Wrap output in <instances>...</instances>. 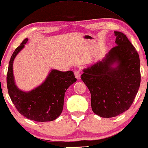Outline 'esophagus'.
I'll return each instance as SVG.
<instances>
[{"label": "esophagus", "instance_id": "34e87169", "mask_svg": "<svg viewBox=\"0 0 148 148\" xmlns=\"http://www.w3.org/2000/svg\"><path fill=\"white\" fill-rule=\"evenodd\" d=\"M74 74H75V76L77 79H79L80 78V75H81V72L79 70H77L74 72Z\"/></svg>", "mask_w": 148, "mask_h": 148}]
</instances>
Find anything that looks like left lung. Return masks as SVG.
I'll use <instances>...</instances> for the list:
<instances>
[{
    "label": "left lung",
    "instance_id": "obj_1",
    "mask_svg": "<svg viewBox=\"0 0 148 148\" xmlns=\"http://www.w3.org/2000/svg\"><path fill=\"white\" fill-rule=\"evenodd\" d=\"M114 34L116 46L103 61L85 69L82 75L90 90L92 111L103 118L115 117L128 110L140 84L138 52L124 34ZM114 62L118 65L112 68Z\"/></svg>",
    "mask_w": 148,
    "mask_h": 148
}]
</instances>
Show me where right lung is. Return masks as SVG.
I'll list each match as a JSON object with an SVG mask.
<instances>
[{
    "label": "right lung",
    "mask_w": 148,
    "mask_h": 148,
    "mask_svg": "<svg viewBox=\"0 0 148 148\" xmlns=\"http://www.w3.org/2000/svg\"><path fill=\"white\" fill-rule=\"evenodd\" d=\"M27 41L26 38L11 57L6 77L8 94L21 114L36 122H50L62 112L66 90L77 79L71 71L61 72L52 70L44 83L35 89L28 92L18 89L14 82L13 63Z\"/></svg>",
    "instance_id": "1"
}]
</instances>
